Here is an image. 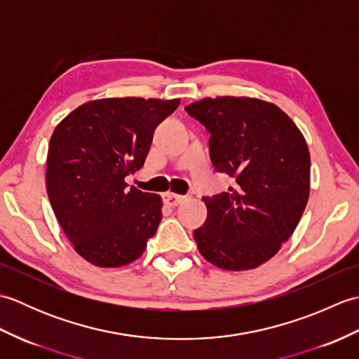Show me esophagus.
Here are the masks:
<instances>
[{
  "instance_id": "1",
  "label": "esophagus",
  "mask_w": 359,
  "mask_h": 359,
  "mask_svg": "<svg viewBox=\"0 0 359 359\" xmlns=\"http://www.w3.org/2000/svg\"><path fill=\"white\" fill-rule=\"evenodd\" d=\"M185 199H187V197L180 196V194H174V193H165L163 194V202L168 203V205H171V207H175V205L182 203Z\"/></svg>"
}]
</instances>
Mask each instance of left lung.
I'll return each mask as SVG.
<instances>
[{"label":"left lung","mask_w":359,"mask_h":359,"mask_svg":"<svg viewBox=\"0 0 359 359\" xmlns=\"http://www.w3.org/2000/svg\"><path fill=\"white\" fill-rule=\"evenodd\" d=\"M185 111L211 134L216 171L236 182L228 193L203 197L208 216L194 230L197 248L222 270L256 269L278 253L306 210V139L284 111L259 98L208 97Z\"/></svg>","instance_id":"8db88e82"}]
</instances>
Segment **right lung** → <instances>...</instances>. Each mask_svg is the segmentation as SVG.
<instances>
[{
    "label": "right lung",
    "mask_w": 359,
    "mask_h": 359,
    "mask_svg": "<svg viewBox=\"0 0 359 359\" xmlns=\"http://www.w3.org/2000/svg\"><path fill=\"white\" fill-rule=\"evenodd\" d=\"M180 104L158 98H102L79 106L53 131L46 188L74 250L116 269L139 259L162 220V197L128 188L160 121Z\"/></svg>",
    "instance_id": "right-lung-1"
}]
</instances>
